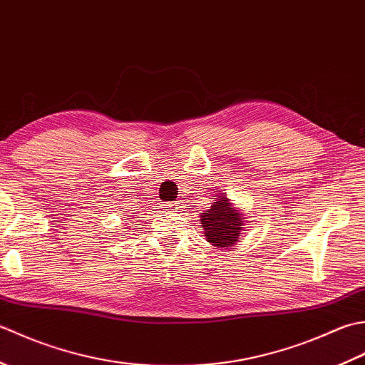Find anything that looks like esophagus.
Segmentation results:
<instances>
[{"instance_id":"1","label":"esophagus","mask_w":365,"mask_h":365,"mask_svg":"<svg viewBox=\"0 0 365 365\" xmlns=\"http://www.w3.org/2000/svg\"><path fill=\"white\" fill-rule=\"evenodd\" d=\"M165 210L170 211V212H178L181 210V206H180V203H167Z\"/></svg>"}]
</instances>
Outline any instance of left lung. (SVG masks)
<instances>
[{
	"instance_id": "1",
	"label": "left lung",
	"mask_w": 365,
	"mask_h": 365,
	"mask_svg": "<svg viewBox=\"0 0 365 365\" xmlns=\"http://www.w3.org/2000/svg\"><path fill=\"white\" fill-rule=\"evenodd\" d=\"M217 198L207 211L200 215V222L205 230L206 241L219 250L232 249L240 240L244 230V215L240 207H236L227 193L215 195Z\"/></svg>"
}]
</instances>
